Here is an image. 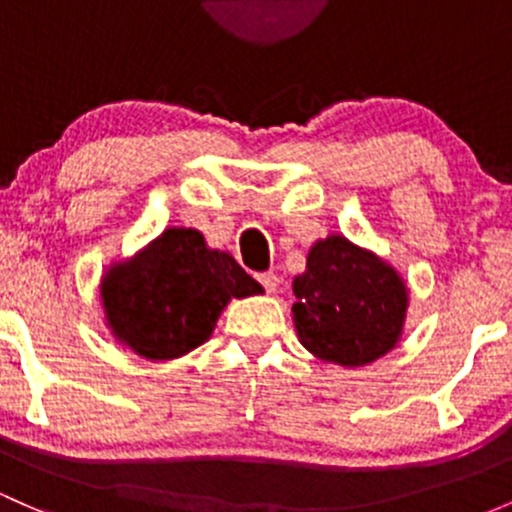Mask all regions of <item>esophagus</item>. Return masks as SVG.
I'll return each mask as SVG.
<instances>
[{"label":"esophagus","instance_id":"esophagus-1","mask_svg":"<svg viewBox=\"0 0 512 512\" xmlns=\"http://www.w3.org/2000/svg\"><path fill=\"white\" fill-rule=\"evenodd\" d=\"M256 280L263 285V288L268 290V293H276L278 285H280V278L276 276V273H271V271H268V273H258Z\"/></svg>","mask_w":512,"mask_h":512}]
</instances>
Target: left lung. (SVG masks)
Masks as SVG:
<instances>
[{"label":"left lung","instance_id":"obj_1","mask_svg":"<svg viewBox=\"0 0 512 512\" xmlns=\"http://www.w3.org/2000/svg\"><path fill=\"white\" fill-rule=\"evenodd\" d=\"M293 322L300 344L317 359L366 366L398 344L408 288L393 266L342 234L320 239L295 276Z\"/></svg>","mask_w":512,"mask_h":512}]
</instances>
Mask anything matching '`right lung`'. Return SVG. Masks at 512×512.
Instances as JSON below:
<instances>
[{"instance_id": "obj_1", "label": "right lung", "mask_w": 512, "mask_h": 512, "mask_svg": "<svg viewBox=\"0 0 512 512\" xmlns=\"http://www.w3.org/2000/svg\"><path fill=\"white\" fill-rule=\"evenodd\" d=\"M258 293L263 288L232 254L185 227H170L134 258L112 263L100 283L107 327L151 361L205 344L229 300Z\"/></svg>"}]
</instances>
